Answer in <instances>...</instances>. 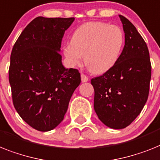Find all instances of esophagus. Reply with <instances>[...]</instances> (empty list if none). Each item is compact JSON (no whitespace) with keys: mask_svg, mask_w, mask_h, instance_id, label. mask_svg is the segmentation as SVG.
I'll use <instances>...</instances> for the list:
<instances>
[{"mask_svg":"<svg viewBox=\"0 0 160 160\" xmlns=\"http://www.w3.org/2000/svg\"><path fill=\"white\" fill-rule=\"evenodd\" d=\"M81 80H82V82H87L88 81V78L87 77L85 74L82 73V74H81Z\"/></svg>","mask_w":160,"mask_h":160,"instance_id":"1","label":"esophagus"}]
</instances>
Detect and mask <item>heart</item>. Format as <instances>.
<instances>
[{"mask_svg": "<svg viewBox=\"0 0 160 160\" xmlns=\"http://www.w3.org/2000/svg\"><path fill=\"white\" fill-rule=\"evenodd\" d=\"M123 31L117 25L88 22L74 30L71 42L63 47L68 64L76 66L82 59L92 73L102 74L118 62L124 47Z\"/></svg>", "mask_w": 160, "mask_h": 160, "instance_id": "heart-1", "label": "heart"}]
</instances>
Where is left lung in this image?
<instances>
[{"mask_svg":"<svg viewBox=\"0 0 160 160\" xmlns=\"http://www.w3.org/2000/svg\"><path fill=\"white\" fill-rule=\"evenodd\" d=\"M125 45L116 64L92 79L94 109L99 119L113 129L130 125L148 99L151 78L150 54L142 37L128 18L119 14Z\"/></svg>","mask_w":160,"mask_h":160,"instance_id":"obj_1","label":"left lung"}]
</instances>
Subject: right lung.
I'll return each instance as SVG.
<instances>
[{"label":"right lung","mask_w":160,"mask_h":160,"mask_svg":"<svg viewBox=\"0 0 160 160\" xmlns=\"http://www.w3.org/2000/svg\"><path fill=\"white\" fill-rule=\"evenodd\" d=\"M74 19L37 17L12 49L9 81L13 104L36 130L48 132L63 121L81 82L78 70L64 68L59 54L64 32Z\"/></svg>","instance_id":"right-lung-1"}]
</instances>
